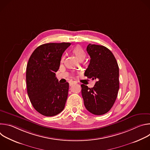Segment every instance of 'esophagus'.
Returning <instances> with one entry per match:
<instances>
[{"instance_id": "esophagus-1", "label": "esophagus", "mask_w": 150, "mask_h": 150, "mask_svg": "<svg viewBox=\"0 0 150 150\" xmlns=\"http://www.w3.org/2000/svg\"><path fill=\"white\" fill-rule=\"evenodd\" d=\"M76 83H77V82H76V81H72L70 82L69 85H70V86H72V85H74V84H76Z\"/></svg>"}]
</instances>
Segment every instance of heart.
<instances>
[{"label": "heart", "mask_w": 150, "mask_h": 150, "mask_svg": "<svg viewBox=\"0 0 150 150\" xmlns=\"http://www.w3.org/2000/svg\"><path fill=\"white\" fill-rule=\"evenodd\" d=\"M72 52L79 60H83L85 57H86V53H85V50L83 49L82 47L78 45L74 47L72 49ZM63 58L62 57V60H63Z\"/></svg>", "instance_id": "b5f03b06"}]
</instances>
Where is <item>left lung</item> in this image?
<instances>
[{
  "label": "left lung",
  "mask_w": 150,
  "mask_h": 150,
  "mask_svg": "<svg viewBox=\"0 0 150 150\" xmlns=\"http://www.w3.org/2000/svg\"><path fill=\"white\" fill-rule=\"evenodd\" d=\"M87 51L91 59L84 75L96 82L91 88L82 84V96L88 111L102 115L111 109L117 96L118 64L112 52L103 46L89 44Z\"/></svg>",
  "instance_id": "1"
}]
</instances>
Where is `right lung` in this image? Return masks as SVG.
<instances>
[{"mask_svg": "<svg viewBox=\"0 0 150 150\" xmlns=\"http://www.w3.org/2000/svg\"><path fill=\"white\" fill-rule=\"evenodd\" d=\"M69 42L47 43L38 46L27 66V93L34 108L45 116H53L65 108L69 83H60L56 77L63 52Z\"/></svg>", "mask_w": 150, "mask_h": 150, "instance_id": "add662e5", "label": "right lung"}]
</instances>
